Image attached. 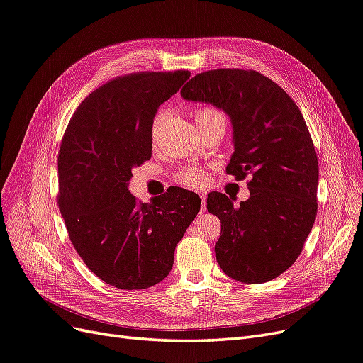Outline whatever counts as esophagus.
I'll return each instance as SVG.
<instances>
[{"mask_svg": "<svg viewBox=\"0 0 363 363\" xmlns=\"http://www.w3.org/2000/svg\"><path fill=\"white\" fill-rule=\"evenodd\" d=\"M200 199H201V213L206 211V195L200 194Z\"/></svg>", "mask_w": 363, "mask_h": 363, "instance_id": "1", "label": "esophagus"}]
</instances>
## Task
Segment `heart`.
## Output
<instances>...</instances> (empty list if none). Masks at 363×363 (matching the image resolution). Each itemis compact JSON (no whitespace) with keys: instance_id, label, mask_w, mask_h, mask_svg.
I'll list each match as a JSON object with an SVG mask.
<instances>
[{"instance_id":"b5f03b06","label":"heart","mask_w":363,"mask_h":363,"mask_svg":"<svg viewBox=\"0 0 363 363\" xmlns=\"http://www.w3.org/2000/svg\"><path fill=\"white\" fill-rule=\"evenodd\" d=\"M162 118L163 115L159 113L155 119V125H152V133L155 135H156L157 127L162 123ZM195 121H196V125H200V124L216 123V121H224V116L221 112L216 111L213 107H203L195 112ZM206 179H207L206 172L201 168H194V167L183 169L179 175V182L184 186H189V188H200V186L206 183Z\"/></svg>"}]
</instances>
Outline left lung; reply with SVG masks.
<instances>
[{"instance_id": "1", "label": "left lung", "mask_w": 363, "mask_h": 363, "mask_svg": "<svg viewBox=\"0 0 363 363\" xmlns=\"http://www.w3.org/2000/svg\"><path fill=\"white\" fill-rule=\"evenodd\" d=\"M182 96L227 113L235 152L225 171L236 180L250 175V199L239 206L207 195V211L221 221L218 265L242 283L279 277L300 256L318 208V157L300 108L277 83L244 69L196 74Z\"/></svg>"}]
</instances>
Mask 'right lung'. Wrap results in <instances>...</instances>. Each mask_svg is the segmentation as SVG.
Wrapping results in <instances>:
<instances>
[{
  "mask_svg": "<svg viewBox=\"0 0 363 363\" xmlns=\"http://www.w3.org/2000/svg\"><path fill=\"white\" fill-rule=\"evenodd\" d=\"M189 71L118 77L77 107L59 150V208L79 256L118 289H147L168 276L175 247L200 211L175 188L151 203L128 192L131 169L151 157L157 108Z\"/></svg>",
  "mask_w": 363,
  "mask_h": 363,
  "instance_id": "1",
  "label": "right lung"
}]
</instances>
